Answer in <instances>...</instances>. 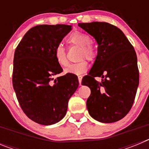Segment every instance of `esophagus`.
Here are the masks:
<instances>
[{
	"label": "esophagus",
	"instance_id": "34e87169",
	"mask_svg": "<svg viewBox=\"0 0 149 149\" xmlns=\"http://www.w3.org/2000/svg\"><path fill=\"white\" fill-rule=\"evenodd\" d=\"M77 78H78L79 85H80V86H81V81H82V76H78V77H77Z\"/></svg>",
	"mask_w": 149,
	"mask_h": 149
}]
</instances>
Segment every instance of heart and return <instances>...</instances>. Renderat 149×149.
<instances>
[{
	"label": "heart",
	"instance_id": "b5f03b06",
	"mask_svg": "<svg viewBox=\"0 0 149 149\" xmlns=\"http://www.w3.org/2000/svg\"><path fill=\"white\" fill-rule=\"evenodd\" d=\"M68 43L74 45L81 47L80 51V58H84V56L89 60H92L95 57V51L93 46L89 45L91 39L89 36L81 32H74L71 34L67 39ZM54 58L56 62L60 66H65L68 64V60L66 57L65 48L62 45L56 46L54 51ZM89 68V64L85 60H81L78 63H71L68 67L65 68L64 72L65 74H83L87 71Z\"/></svg>",
	"mask_w": 149,
	"mask_h": 149
}]
</instances>
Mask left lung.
I'll use <instances>...</instances> for the list:
<instances>
[{
    "mask_svg": "<svg viewBox=\"0 0 149 149\" xmlns=\"http://www.w3.org/2000/svg\"><path fill=\"white\" fill-rule=\"evenodd\" d=\"M94 37L98 54L82 85L90 88L86 107L91 116L102 123L120 120L131 110L139 85L137 57L122 30L107 22L79 23ZM101 77V82L94 80Z\"/></svg>",
    "mask_w": 149,
    "mask_h": 149,
    "instance_id": "obj_1",
    "label": "left lung"
}]
</instances>
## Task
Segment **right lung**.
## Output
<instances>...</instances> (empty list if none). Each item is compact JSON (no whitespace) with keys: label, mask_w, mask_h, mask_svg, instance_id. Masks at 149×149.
<instances>
[{"label":"right lung","mask_w":149,"mask_h":149,"mask_svg":"<svg viewBox=\"0 0 149 149\" xmlns=\"http://www.w3.org/2000/svg\"><path fill=\"white\" fill-rule=\"evenodd\" d=\"M71 30L72 26L65 24L36 26L26 33L15 49L13 88L24 113L40 125L60 122L78 87L74 74L53 77L63 72L54 51Z\"/></svg>","instance_id":"obj_1"}]
</instances>
